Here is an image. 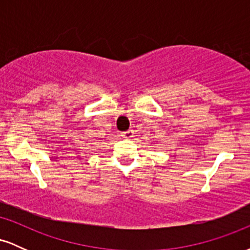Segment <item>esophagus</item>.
<instances>
[{"instance_id": "34e87169", "label": "esophagus", "mask_w": 250, "mask_h": 250, "mask_svg": "<svg viewBox=\"0 0 250 250\" xmlns=\"http://www.w3.org/2000/svg\"><path fill=\"white\" fill-rule=\"evenodd\" d=\"M133 130H127V131H122L121 133V136L125 137V139H130V137H133Z\"/></svg>"}]
</instances>
